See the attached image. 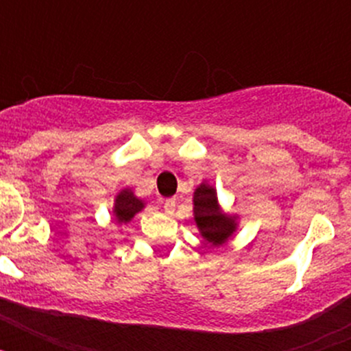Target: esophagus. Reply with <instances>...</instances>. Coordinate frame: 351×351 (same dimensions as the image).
I'll list each match as a JSON object with an SVG mask.
<instances>
[{
    "label": "esophagus",
    "mask_w": 351,
    "mask_h": 351,
    "mask_svg": "<svg viewBox=\"0 0 351 351\" xmlns=\"http://www.w3.org/2000/svg\"><path fill=\"white\" fill-rule=\"evenodd\" d=\"M163 209H165L167 214H173V210H176V198H167L165 202H163Z\"/></svg>",
    "instance_id": "esophagus-1"
}]
</instances>
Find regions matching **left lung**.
Listing matches in <instances>:
<instances>
[{
  "label": "left lung",
  "mask_w": 351,
  "mask_h": 351,
  "mask_svg": "<svg viewBox=\"0 0 351 351\" xmlns=\"http://www.w3.org/2000/svg\"><path fill=\"white\" fill-rule=\"evenodd\" d=\"M195 221L202 232L207 243L218 246L230 237L234 232V219L221 214L218 207V198L210 186L200 184L195 191Z\"/></svg>",
  "instance_id": "1"
}]
</instances>
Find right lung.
Wrapping results in <instances>:
<instances>
[{"label":"right lung","instance_id":"add662e5","mask_svg":"<svg viewBox=\"0 0 351 351\" xmlns=\"http://www.w3.org/2000/svg\"><path fill=\"white\" fill-rule=\"evenodd\" d=\"M144 207L142 200H138L135 195L132 193V190H123L116 198V219L117 223H126L138 213V210Z\"/></svg>","mask_w":351,"mask_h":351}]
</instances>
